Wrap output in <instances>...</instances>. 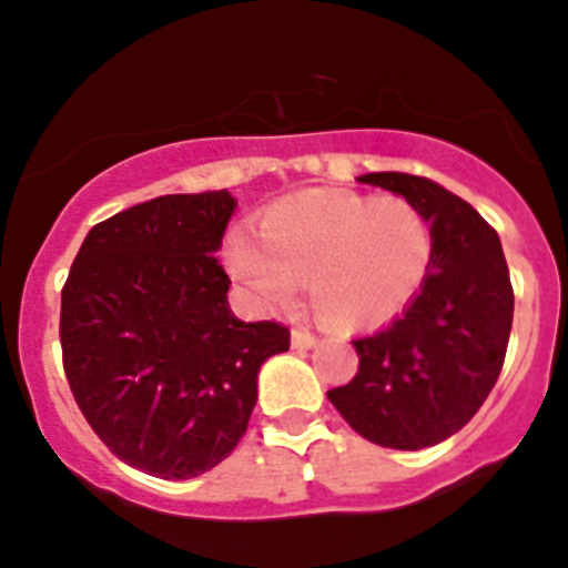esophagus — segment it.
Returning a JSON list of instances; mask_svg holds the SVG:
<instances>
[{"label":"esophagus","mask_w":568,"mask_h":568,"mask_svg":"<svg viewBox=\"0 0 568 568\" xmlns=\"http://www.w3.org/2000/svg\"><path fill=\"white\" fill-rule=\"evenodd\" d=\"M315 343H318V337H315L313 332L304 329V326H294V332H291V345H294V348L307 351V348H313Z\"/></svg>","instance_id":"esophagus-1"}]
</instances>
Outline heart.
<instances>
[{
  "label": "heart",
  "mask_w": 568,
  "mask_h": 568,
  "mask_svg": "<svg viewBox=\"0 0 568 568\" xmlns=\"http://www.w3.org/2000/svg\"><path fill=\"white\" fill-rule=\"evenodd\" d=\"M433 225L405 199L307 190L274 204L261 239L234 231L231 274L264 307H288L307 285L313 313L334 329H367L394 318L425 285Z\"/></svg>",
  "instance_id": "obj_1"
}]
</instances>
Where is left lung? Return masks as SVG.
<instances>
[{
	"instance_id": "8db88e82",
	"label": "left lung",
	"mask_w": 568,
	"mask_h": 568,
	"mask_svg": "<svg viewBox=\"0 0 568 568\" xmlns=\"http://www.w3.org/2000/svg\"><path fill=\"white\" fill-rule=\"evenodd\" d=\"M403 195L433 225L435 255L403 315L354 339V381L326 392L362 438L416 452L455 435L493 392L509 345L515 291L495 229L474 206L425 176L364 174Z\"/></svg>"
}]
</instances>
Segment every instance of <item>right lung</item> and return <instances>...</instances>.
I'll return each instance as SVG.
<instances>
[{
    "mask_svg": "<svg viewBox=\"0 0 568 568\" xmlns=\"http://www.w3.org/2000/svg\"><path fill=\"white\" fill-rule=\"evenodd\" d=\"M229 190L160 195L94 225L62 288L70 392L105 446L143 474L193 479L234 452L258 369L291 332L229 307L217 250Z\"/></svg>",
    "mask_w": 568,
    "mask_h": 568,
    "instance_id": "obj_1",
    "label": "right lung"
}]
</instances>
